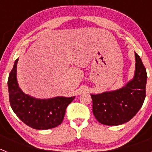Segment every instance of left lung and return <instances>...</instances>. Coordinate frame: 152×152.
<instances>
[{
	"instance_id": "left-lung-1",
	"label": "left lung",
	"mask_w": 152,
	"mask_h": 152,
	"mask_svg": "<svg viewBox=\"0 0 152 152\" xmlns=\"http://www.w3.org/2000/svg\"><path fill=\"white\" fill-rule=\"evenodd\" d=\"M135 75L124 87L116 91L91 94L93 113L101 124L118 126L127 123L136 115L144 103L147 73L135 52Z\"/></svg>"
}]
</instances>
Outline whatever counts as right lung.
Listing matches in <instances>:
<instances>
[{
    "instance_id": "1",
    "label": "right lung",
    "mask_w": 152,
    "mask_h": 152,
    "mask_svg": "<svg viewBox=\"0 0 152 152\" xmlns=\"http://www.w3.org/2000/svg\"><path fill=\"white\" fill-rule=\"evenodd\" d=\"M18 59L8 77L9 100L12 110L26 125L35 129H49L59 126L63 121L65 110L75 96H56L38 99L24 94L17 79Z\"/></svg>"
}]
</instances>
